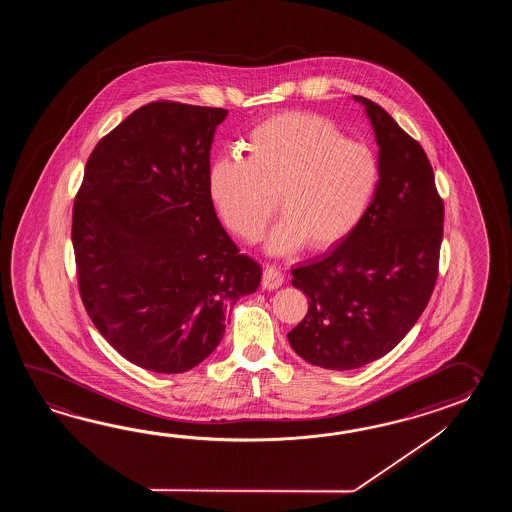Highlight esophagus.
Instances as JSON below:
<instances>
[{
	"instance_id": "esophagus-1",
	"label": "esophagus",
	"mask_w": 512,
	"mask_h": 512,
	"mask_svg": "<svg viewBox=\"0 0 512 512\" xmlns=\"http://www.w3.org/2000/svg\"><path fill=\"white\" fill-rule=\"evenodd\" d=\"M282 283L283 274L280 272V269H276V267H272V265H267V267L263 269V276H261V287H263V289L272 291V289L282 287Z\"/></svg>"
}]
</instances>
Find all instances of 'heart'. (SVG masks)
<instances>
[{
    "mask_svg": "<svg viewBox=\"0 0 512 512\" xmlns=\"http://www.w3.org/2000/svg\"><path fill=\"white\" fill-rule=\"evenodd\" d=\"M243 150L245 159L210 164L208 192L227 229L249 243L260 240L278 201L283 218L267 238L272 254L305 243L313 251L337 247L359 229L381 185L377 153L313 113L263 120Z\"/></svg>",
    "mask_w": 512,
    "mask_h": 512,
    "instance_id": "1",
    "label": "heart"
}]
</instances>
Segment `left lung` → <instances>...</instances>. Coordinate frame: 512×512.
<instances>
[{
	"label": "left lung",
	"instance_id": "1",
	"mask_svg": "<svg viewBox=\"0 0 512 512\" xmlns=\"http://www.w3.org/2000/svg\"><path fill=\"white\" fill-rule=\"evenodd\" d=\"M355 100L379 144V192L348 240L293 269L309 309L287 338L326 370L360 368L406 337L434 293L443 240L445 207L425 150L379 104Z\"/></svg>",
	"mask_w": 512,
	"mask_h": 512
}]
</instances>
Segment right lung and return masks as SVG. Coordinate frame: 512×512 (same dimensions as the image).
Wrapping results in <instances>:
<instances>
[{"label": "right lung", "mask_w": 512, "mask_h": 512, "mask_svg": "<svg viewBox=\"0 0 512 512\" xmlns=\"http://www.w3.org/2000/svg\"><path fill=\"white\" fill-rule=\"evenodd\" d=\"M227 113L152 102L87 159L71 229L78 291L100 335L144 370H192L260 285V265L230 240L208 192Z\"/></svg>", "instance_id": "right-lung-1"}]
</instances>
